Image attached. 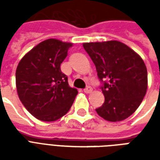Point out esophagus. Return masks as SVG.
I'll use <instances>...</instances> for the list:
<instances>
[{
    "mask_svg": "<svg viewBox=\"0 0 160 160\" xmlns=\"http://www.w3.org/2000/svg\"><path fill=\"white\" fill-rule=\"evenodd\" d=\"M84 92H86V93H90L92 92V88L91 87H87L85 89H84Z\"/></svg>",
    "mask_w": 160,
    "mask_h": 160,
    "instance_id": "esophagus-1",
    "label": "esophagus"
}]
</instances>
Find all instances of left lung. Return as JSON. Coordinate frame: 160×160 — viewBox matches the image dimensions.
<instances>
[{"label": "left lung", "mask_w": 160, "mask_h": 160, "mask_svg": "<svg viewBox=\"0 0 160 160\" xmlns=\"http://www.w3.org/2000/svg\"><path fill=\"white\" fill-rule=\"evenodd\" d=\"M83 47L102 83L104 103L96 109L97 113L110 122L128 118L140 106L148 89V71L143 60L119 41L85 42Z\"/></svg>", "instance_id": "8db88e82"}]
</instances>
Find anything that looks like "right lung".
<instances>
[{
  "mask_svg": "<svg viewBox=\"0 0 160 160\" xmlns=\"http://www.w3.org/2000/svg\"><path fill=\"white\" fill-rule=\"evenodd\" d=\"M72 45L54 38L42 41L25 55L17 67L19 99L38 120H58L68 113L78 94L60 68Z\"/></svg>",
  "mask_w": 160,
  "mask_h": 160,
  "instance_id": "1",
  "label": "right lung"
}]
</instances>
